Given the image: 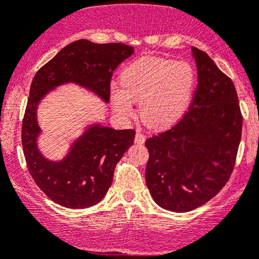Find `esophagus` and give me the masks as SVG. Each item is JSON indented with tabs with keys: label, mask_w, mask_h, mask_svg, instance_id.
I'll return each mask as SVG.
<instances>
[{
	"label": "esophagus",
	"mask_w": 259,
	"mask_h": 259,
	"mask_svg": "<svg viewBox=\"0 0 259 259\" xmlns=\"http://www.w3.org/2000/svg\"><path fill=\"white\" fill-rule=\"evenodd\" d=\"M144 143H145V135L143 134V133L138 132L135 135V144L143 145Z\"/></svg>",
	"instance_id": "esophagus-1"
}]
</instances>
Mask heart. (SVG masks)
Instances as JSON below:
<instances>
[{"label": "heart", "mask_w": 259, "mask_h": 259, "mask_svg": "<svg viewBox=\"0 0 259 259\" xmlns=\"http://www.w3.org/2000/svg\"><path fill=\"white\" fill-rule=\"evenodd\" d=\"M197 82V71L189 62L147 56L127 65L121 82L110 83V97L121 116L134 114V101H140L145 121L163 129L188 112Z\"/></svg>", "instance_id": "b5f03b06"}]
</instances>
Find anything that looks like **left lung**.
<instances>
[{
	"mask_svg": "<svg viewBox=\"0 0 259 259\" xmlns=\"http://www.w3.org/2000/svg\"><path fill=\"white\" fill-rule=\"evenodd\" d=\"M198 86L175 126L147 139V188L161 208L186 212L223 189L235 167L242 132L236 88L204 51L192 48Z\"/></svg>",
	"mask_w": 259,
	"mask_h": 259,
	"instance_id": "8db88e82",
	"label": "left lung"
}]
</instances>
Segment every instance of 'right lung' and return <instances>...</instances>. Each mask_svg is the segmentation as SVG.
Masks as SVG:
<instances>
[{
  "instance_id": "obj_1",
  "label": "right lung",
  "mask_w": 259,
  "mask_h": 259,
  "mask_svg": "<svg viewBox=\"0 0 259 259\" xmlns=\"http://www.w3.org/2000/svg\"><path fill=\"white\" fill-rule=\"evenodd\" d=\"M133 54L134 48L121 42L96 44L81 39L66 45L34 76L22 124V145L35 184L59 205L83 209L99 203L112 184L116 163L134 143L135 130L92 124L73 141L66 157L50 161L36 144L41 133L36 121L39 103L65 83L78 84L108 103L113 72Z\"/></svg>"
}]
</instances>
